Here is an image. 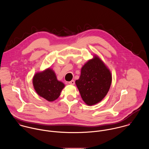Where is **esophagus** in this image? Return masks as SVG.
<instances>
[{"label": "esophagus", "mask_w": 149, "mask_h": 149, "mask_svg": "<svg viewBox=\"0 0 149 149\" xmlns=\"http://www.w3.org/2000/svg\"><path fill=\"white\" fill-rule=\"evenodd\" d=\"M74 83H75V82H74V80H72V81H70L69 82V84H70V85H74Z\"/></svg>", "instance_id": "1"}]
</instances>
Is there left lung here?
Segmentation results:
<instances>
[{
    "label": "left lung",
    "instance_id": "left-lung-1",
    "mask_svg": "<svg viewBox=\"0 0 149 149\" xmlns=\"http://www.w3.org/2000/svg\"><path fill=\"white\" fill-rule=\"evenodd\" d=\"M111 83L110 70L96 54L82 66L80 76L75 81L83 100L89 106L99 103L104 98Z\"/></svg>",
    "mask_w": 149,
    "mask_h": 149
}]
</instances>
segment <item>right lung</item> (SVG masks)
Instances as JSON below:
<instances>
[{
    "instance_id": "obj_1",
    "label": "right lung",
    "mask_w": 149,
    "mask_h": 149,
    "mask_svg": "<svg viewBox=\"0 0 149 149\" xmlns=\"http://www.w3.org/2000/svg\"><path fill=\"white\" fill-rule=\"evenodd\" d=\"M33 85L36 93L49 102L57 99L65 87L57 80L54 71L50 68L37 72L33 77Z\"/></svg>"
}]
</instances>
